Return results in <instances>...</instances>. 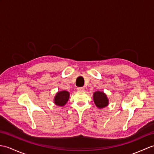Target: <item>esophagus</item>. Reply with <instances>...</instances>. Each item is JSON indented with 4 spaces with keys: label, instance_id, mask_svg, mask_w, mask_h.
<instances>
[{
    "label": "esophagus",
    "instance_id": "34e87169",
    "mask_svg": "<svg viewBox=\"0 0 154 154\" xmlns=\"http://www.w3.org/2000/svg\"><path fill=\"white\" fill-rule=\"evenodd\" d=\"M77 89L78 91H85L84 87H77Z\"/></svg>",
    "mask_w": 154,
    "mask_h": 154
}]
</instances>
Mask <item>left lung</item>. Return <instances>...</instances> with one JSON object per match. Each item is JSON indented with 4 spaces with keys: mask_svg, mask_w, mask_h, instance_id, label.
Listing matches in <instances>:
<instances>
[{
    "mask_svg": "<svg viewBox=\"0 0 154 154\" xmlns=\"http://www.w3.org/2000/svg\"><path fill=\"white\" fill-rule=\"evenodd\" d=\"M94 102L98 108H103L108 105V100L106 95L102 92H95L93 95Z\"/></svg>",
    "mask_w": 154,
    "mask_h": 154,
    "instance_id": "8db88e82",
    "label": "left lung"
}]
</instances>
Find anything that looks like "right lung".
Instances as JSON below:
<instances>
[{
	"instance_id": "1",
	"label": "right lung",
	"mask_w": 154,
	"mask_h": 154,
	"mask_svg": "<svg viewBox=\"0 0 154 154\" xmlns=\"http://www.w3.org/2000/svg\"><path fill=\"white\" fill-rule=\"evenodd\" d=\"M69 93L67 91H63L58 92L54 98V103L56 105L63 106L68 101Z\"/></svg>"
}]
</instances>
